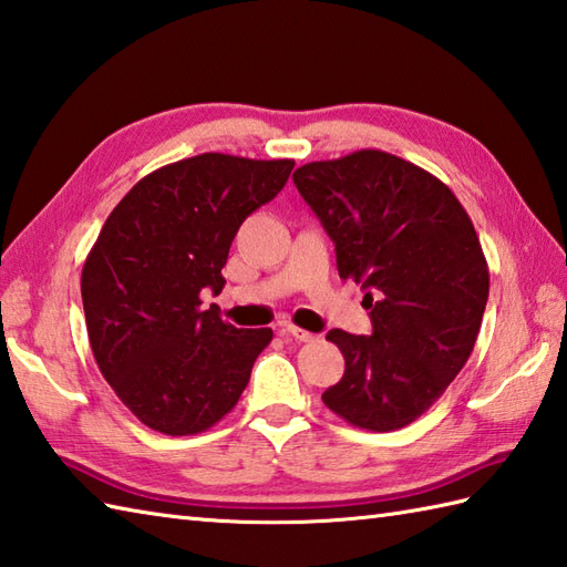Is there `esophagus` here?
Wrapping results in <instances>:
<instances>
[{
    "mask_svg": "<svg viewBox=\"0 0 567 567\" xmlns=\"http://www.w3.org/2000/svg\"><path fill=\"white\" fill-rule=\"evenodd\" d=\"M282 333L287 336V339L299 341V343H309V341L317 339L315 333H309V331H305V329H297V327H287V329H282Z\"/></svg>",
    "mask_w": 567,
    "mask_h": 567,
    "instance_id": "esophagus-1",
    "label": "esophagus"
}]
</instances>
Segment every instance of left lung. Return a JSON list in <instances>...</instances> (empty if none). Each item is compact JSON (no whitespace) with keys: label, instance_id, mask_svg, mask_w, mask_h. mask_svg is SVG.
Returning a JSON list of instances; mask_svg holds the SVG:
<instances>
[{"label":"left lung","instance_id":"left-lung-1","mask_svg":"<svg viewBox=\"0 0 567 567\" xmlns=\"http://www.w3.org/2000/svg\"><path fill=\"white\" fill-rule=\"evenodd\" d=\"M292 179L333 240L339 275L365 290L372 321L370 336L327 333L346 372L321 400L358 429L412 424L477 341L489 270L475 226L439 177L392 153L307 163Z\"/></svg>","mask_w":567,"mask_h":567}]
</instances>
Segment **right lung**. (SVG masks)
Segmentation results:
<instances>
[{"label":"right lung","instance_id":"obj_1","mask_svg":"<svg viewBox=\"0 0 567 567\" xmlns=\"http://www.w3.org/2000/svg\"><path fill=\"white\" fill-rule=\"evenodd\" d=\"M295 161L202 153L128 189L82 268L94 360L134 416L165 436L212 429L236 406L272 329H236L202 292L224 290L238 231Z\"/></svg>","mask_w":567,"mask_h":567}]
</instances>
